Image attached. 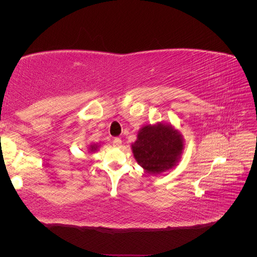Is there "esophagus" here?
Listing matches in <instances>:
<instances>
[{
    "mask_svg": "<svg viewBox=\"0 0 257 257\" xmlns=\"http://www.w3.org/2000/svg\"><path fill=\"white\" fill-rule=\"evenodd\" d=\"M112 145H113V147H115V148H120V147L122 146V141H121L120 138H113Z\"/></svg>",
    "mask_w": 257,
    "mask_h": 257,
    "instance_id": "obj_1",
    "label": "esophagus"
}]
</instances>
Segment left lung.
Here are the masks:
<instances>
[{
  "mask_svg": "<svg viewBox=\"0 0 257 257\" xmlns=\"http://www.w3.org/2000/svg\"><path fill=\"white\" fill-rule=\"evenodd\" d=\"M183 137L172 124H148L139 130L132 151L148 174L160 175L173 169L181 159Z\"/></svg>",
  "mask_w": 257,
  "mask_h": 257,
  "instance_id": "8db88e82",
  "label": "left lung"
}]
</instances>
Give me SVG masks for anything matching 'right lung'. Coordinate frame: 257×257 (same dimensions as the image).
<instances>
[{"label":"right lung","mask_w":257,"mask_h":257,"mask_svg":"<svg viewBox=\"0 0 257 257\" xmlns=\"http://www.w3.org/2000/svg\"><path fill=\"white\" fill-rule=\"evenodd\" d=\"M98 148H99V145H98V144H93V145H90V146L88 147V151H89L90 153H93V152L97 151Z\"/></svg>","instance_id":"1"}]
</instances>
